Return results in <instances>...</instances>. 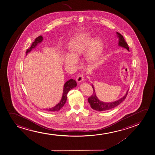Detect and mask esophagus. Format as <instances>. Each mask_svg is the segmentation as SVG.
Returning <instances> with one entry per match:
<instances>
[{"label":"esophagus","instance_id":"34e87169","mask_svg":"<svg viewBox=\"0 0 155 155\" xmlns=\"http://www.w3.org/2000/svg\"><path fill=\"white\" fill-rule=\"evenodd\" d=\"M83 80H84V75L83 74H79L77 77V81L79 83V82L82 81Z\"/></svg>","mask_w":155,"mask_h":155}]
</instances>
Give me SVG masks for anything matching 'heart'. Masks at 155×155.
Wrapping results in <instances>:
<instances>
[{"mask_svg":"<svg viewBox=\"0 0 155 155\" xmlns=\"http://www.w3.org/2000/svg\"><path fill=\"white\" fill-rule=\"evenodd\" d=\"M68 48L71 54H65L63 60L66 64H74L76 57L85 51V57L87 61H93L98 58L103 49V42L101 39L93 40L91 34L84 32L77 34L69 40Z\"/></svg>","mask_w":155,"mask_h":155,"instance_id":"obj_1","label":"heart"}]
</instances>
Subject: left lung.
<instances>
[{
  "label": "left lung",
  "instance_id": "8db88e82",
  "mask_svg": "<svg viewBox=\"0 0 155 155\" xmlns=\"http://www.w3.org/2000/svg\"><path fill=\"white\" fill-rule=\"evenodd\" d=\"M117 36L119 38V46L124 48L128 51H129V48L128 47V45H127V44L126 42V40H124V37L122 36V35H121L118 32H117ZM92 87L93 89V94L89 97L87 100H88V102L90 104L91 107L97 111L108 110L112 109V108L116 107L126 99V97L127 96L128 91H129V90H127L126 94L119 100L111 102V103H105V102H102L98 100L96 95L95 91L93 85H92Z\"/></svg>",
  "mask_w": 155,
  "mask_h": 155
}]
</instances>
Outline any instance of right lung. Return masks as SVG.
<instances>
[{
  "label": "right lung",
  "instance_id": "1",
  "mask_svg": "<svg viewBox=\"0 0 155 155\" xmlns=\"http://www.w3.org/2000/svg\"><path fill=\"white\" fill-rule=\"evenodd\" d=\"M43 39L44 38L42 36H39L38 37H37L35 39V41L33 42L31 47L29 48V49H28L26 51V54H27V53L31 51L33 48H35L39 43L41 42ZM76 86L77 83L76 81L75 80H73V79L67 81L65 82V84H64L63 93V95H62V98L60 102H59L57 105L55 106L54 107L50 108H47L46 110L49 111H57L60 110L63 107L64 104H65L66 101L67 100V98H68L67 95H68V92L74 87H76Z\"/></svg>",
  "mask_w": 155,
  "mask_h": 155
}]
</instances>
